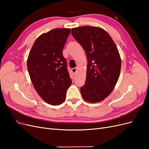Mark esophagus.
I'll use <instances>...</instances> for the list:
<instances>
[{
	"label": "esophagus",
	"instance_id": "obj_1",
	"mask_svg": "<svg viewBox=\"0 0 149 149\" xmlns=\"http://www.w3.org/2000/svg\"><path fill=\"white\" fill-rule=\"evenodd\" d=\"M77 70H78V68H72L71 69V71L73 72V74H75L76 72L77 71Z\"/></svg>",
	"mask_w": 149,
	"mask_h": 149
}]
</instances>
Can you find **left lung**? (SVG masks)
I'll list each match as a JSON object with an SVG mask.
<instances>
[{"label":"left lung","mask_w":149,"mask_h":149,"mask_svg":"<svg viewBox=\"0 0 149 149\" xmlns=\"http://www.w3.org/2000/svg\"><path fill=\"white\" fill-rule=\"evenodd\" d=\"M71 35L84 49L88 60L86 82L80 88L82 97L88 102L101 101L112 91L119 77L118 49L111 36L100 27L74 28Z\"/></svg>","instance_id":"left-lung-1"}]
</instances>
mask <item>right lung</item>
Segmentation results:
<instances>
[{
	"instance_id": "1",
	"label": "right lung",
	"mask_w": 149,
	"mask_h": 149,
	"mask_svg": "<svg viewBox=\"0 0 149 149\" xmlns=\"http://www.w3.org/2000/svg\"><path fill=\"white\" fill-rule=\"evenodd\" d=\"M70 31L69 29H56L41 35L28 57L27 68L36 91L52 105H59L65 101L71 84L62 53Z\"/></svg>"
}]
</instances>
